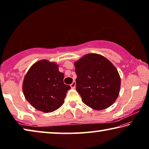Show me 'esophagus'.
I'll return each instance as SVG.
<instances>
[{
  "instance_id": "obj_1",
  "label": "esophagus",
  "mask_w": 149,
  "mask_h": 149,
  "mask_svg": "<svg viewBox=\"0 0 149 149\" xmlns=\"http://www.w3.org/2000/svg\"><path fill=\"white\" fill-rule=\"evenodd\" d=\"M75 84H76L75 81H73L72 84L70 85V87H71V88H72V89H74V88L75 87Z\"/></svg>"
}]
</instances>
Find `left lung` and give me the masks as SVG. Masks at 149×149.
<instances>
[{
  "mask_svg": "<svg viewBox=\"0 0 149 149\" xmlns=\"http://www.w3.org/2000/svg\"><path fill=\"white\" fill-rule=\"evenodd\" d=\"M76 90L83 102L93 109L110 107L120 93L121 80L109 60L97 54H88L75 62Z\"/></svg>",
  "mask_w": 149,
  "mask_h": 149,
  "instance_id": "1",
  "label": "left lung"
}]
</instances>
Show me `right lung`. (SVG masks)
I'll use <instances>...</instances> for the list:
<instances>
[{
    "label": "right lung",
    "mask_w": 149,
    "mask_h": 149,
    "mask_svg": "<svg viewBox=\"0 0 149 149\" xmlns=\"http://www.w3.org/2000/svg\"><path fill=\"white\" fill-rule=\"evenodd\" d=\"M64 75L56 63L40 60L30 68L24 77L25 97L37 110L51 112L62 105L70 85L64 84Z\"/></svg>",
    "instance_id": "right-lung-1"
}]
</instances>
